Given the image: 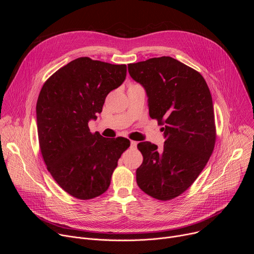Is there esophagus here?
<instances>
[{"label":"esophagus","instance_id":"1","mask_svg":"<svg viewBox=\"0 0 254 254\" xmlns=\"http://www.w3.org/2000/svg\"><path fill=\"white\" fill-rule=\"evenodd\" d=\"M136 146H137V141H135V140H130V148L135 149Z\"/></svg>","mask_w":254,"mask_h":254}]
</instances>
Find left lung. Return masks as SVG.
Wrapping results in <instances>:
<instances>
[{
    "mask_svg": "<svg viewBox=\"0 0 254 254\" xmlns=\"http://www.w3.org/2000/svg\"><path fill=\"white\" fill-rule=\"evenodd\" d=\"M130 77L148 96L149 114L166 138L164 147L150 141L137 144L143 161L136 169L138 187L167 201L185 192L212 155L216 140L213 102L198 71L163 56L127 65Z\"/></svg>",
    "mask_w": 254,
    "mask_h": 254,
    "instance_id": "8db88e82",
    "label": "left lung"
}]
</instances>
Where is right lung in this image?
<instances>
[{
    "instance_id": "add662e5",
    "label": "right lung",
    "mask_w": 254,
    "mask_h": 254,
    "mask_svg": "<svg viewBox=\"0 0 254 254\" xmlns=\"http://www.w3.org/2000/svg\"><path fill=\"white\" fill-rule=\"evenodd\" d=\"M126 76L125 64L80 57L57 70L40 91L36 117L43 160L57 184L77 199H92L108 189L130 144L126 137L106 138L88 127Z\"/></svg>"
}]
</instances>
